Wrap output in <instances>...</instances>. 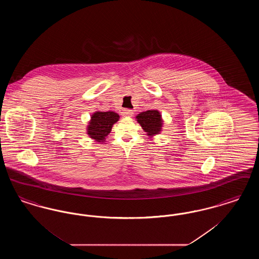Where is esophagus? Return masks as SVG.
<instances>
[{"mask_svg":"<svg viewBox=\"0 0 259 259\" xmlns=\"http://www.w3.org/2000/svg\"><path fill=\"white\" fill-rule=\"evenodd\" d=\"M122 114H123V116H133L134 112H133V111H131V110H123Z\"/></svg>","mask_w":259,"mask_h":259,"instance_id":"34e87169","label":"esophagus"}]
</instances>
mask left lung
Segmentation results:
<instances>
[{"mask_svg":"<svg viewBox=\"0 0 259 259\" xmlns=\"http://www.w3.org/2000/svg\"><path fill=\"white\" fill-rule=\"evenodd\" d=\"M136 120L149 138L159 135L163 130L164 119L162 118V114L158 110H149L140 112L138 115H136Z\"/></svg>","mask_w":259,"mask_h":259,"instance_id":"1","label":"left lung"}]
</instances>
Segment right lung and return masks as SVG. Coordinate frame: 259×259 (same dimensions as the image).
Instances as JSON below:
<instances>
[{"mask_svg": "<svg viewBox=\"0 0 259 259\" xmlns=\"http://www.w3.org/2000/svg\"><path fill=\"white\" fill-rule=\"evenodd\" d=\"M119 118V114L114 111H94L87 122V134L98 143H105L113 124L116 123Z\"/></svg>", "mask_w": 259, "mask_h": 259, "instance_id": "right-lung-1", "label": "right lung"}]
</instances>
